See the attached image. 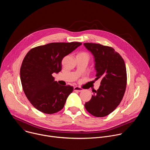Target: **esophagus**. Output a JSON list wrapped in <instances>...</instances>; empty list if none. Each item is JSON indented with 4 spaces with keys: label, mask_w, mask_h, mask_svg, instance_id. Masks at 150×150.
Returning <instances> with one entry per match:
<instances>
[{
    "label": "esophagus",
    "mask_w": 150,
    "mask_h": 150,
    "mask_svg": "<svg viewBox=\"0 0 150 150\" xmlns=\"http://www.w3.org/2000/svg\"><path fill=\"white\" fill-rule=\"evenodd\" d=\"M74 90L75 91H78V92H81V91H83L82 88H80L79 87H75Z\"/></svg>",
    "instance_id": "34e87169"
}]
</instances>
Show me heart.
<instances>
[{
	"label": "heart",
	"mask_w": 150,
	"mask_h": 150,
	"mask_svg": "<svg viewBox=\"0 0 150 150\" xmlns=\"http://www.w3.org/2000/svg\"><path fill=\"white\" fill-rule=\"evenodd\" d=\"M77 56H82V57H84L85 58H87L88 60H89L90 59V56L89 54L86 53V52H79Z\"/></svg>",
	"instance_id": "1"
}]
</instances>
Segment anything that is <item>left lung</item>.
Segmentation results:
<instances>
[{"instance_id": "obj_1", "label": "left lung", "mask_w": 150, "mask_h": 150, "mask_svg": "<svg viewBox=\"0 0 150 150\" xmlns=\"http://www.w3.org/2000/svg\"><path fill=\"white\" fill-rule=\"evenodd\" d=\"M83 45L94 56L96 79H101L99 88L94 91L85 108L94 116L104 117L116 109L125 94L127 83L125 63L112 47L91 42Z\"/></svg>"}]
</instances>
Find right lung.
Here are the masks:
<instances>
[{
	"label": "right lung",
	"mask_w": 150,
	"mask_h": 150,
	"mask_svg": "<svg viewBox=\"0 0 150 150\" xmlns=\"http://www.w3.org/2000/svg\"><path fill=\"white\" fill-rule=\"evenodd\" d=\"M81 45L51 42L31 49L25 56L20 69L21 81L26 97L38 110L53 114L63 108L74 88L59 85L52 74L61 71L63 58Z\"/></svg>",
	"instance_id": "1"
}]
</instances>
